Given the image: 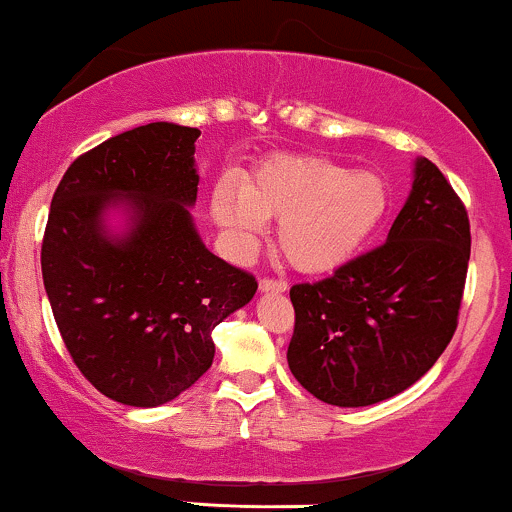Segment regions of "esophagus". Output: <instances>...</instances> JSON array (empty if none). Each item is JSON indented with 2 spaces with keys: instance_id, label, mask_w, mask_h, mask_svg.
<instances>
[{
  "instance_id": "34e87169",
  "label": "esophagus",
  "mask_w": 512,
  "mask_h": 512,
  "mask_svg": "<svg viewBox=\"0 0 512 512\" xmlns=\"http://www.w3.org/2000/svg\"><path fill=\"white\" fill-rule=\"evenodd\" d=\"M287 280L283 278H263L261 280V292H285Z\"/></svg>"
}]
</instances>
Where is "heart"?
Returning a JSON list of instances; mask_svg holds the SVG:
<instances>
[{"mask_svg":"<svg viewBox=\"0 0 512 512\" xmlns=\"http://www.w3.org/2000/svg\"><path fill=\"white\" fill-rule=\"evenodd\" d=\"M392 208L382 174L312 154H278L244 179L220 181L210 212L239 249L249 251L280 220L287 261L304 273H326L358 256Z\"/></svg>","mask_w":512,"mask_h":512,"instance_id":"b5f03b06","label":"heart"}]
</instances>
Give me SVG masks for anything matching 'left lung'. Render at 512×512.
<instances>
[{"mask_svg": "<svg viewBox=\"0 0 512 512\" xmlns=\"http://www.w3.org/2000/svg\"><path fill=\"white\" fill-rule=\"evenodd\" d=\"M469 249L467 208L421 157L382 246L292 285L295 380L333 406L377 404L421 380L457 329Z\"/></svg>", "mask_w": 512, "mask_h": 512, "instance_id": "obj_1", "label": "left lung"}]
</instances>
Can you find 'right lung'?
Listing matches in <instances>:
<instances>
[{
  "instance_id": "add662e5",
  "label": "right lung",
  "mask_w": 512,
  "mask_h": 512,
  "mask_svg": "<svg viewBox=\"0 0 512 512\" xmlns=\"http://www.w3.org/2000/svg\"><path fill=\"white\" fill-rule=\"evenodd\" d=\"M198 128L149 123L70 164L50 203L40 266L79 372L128 406H162L215 358L212 329L256 295V278L205 249L188 208L198 195ZM125 207L129 229L102 217Z\"/></svg>"
}]
</instances>
